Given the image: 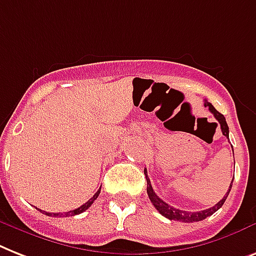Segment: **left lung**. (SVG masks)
I'll return each mask as SVG.
<instances>
[{
	"label": "left lung",
	"instance_id": "obj_1",
	"mask_svg": "<svg viewBox=\"0 0 256 256\" xmlns=\"http://www.w3.org/2000/svg\"><path fill=\"white\" fill-rule=\"evenodd\" d=\"M204 106L209 108L210 113L214 116V118L218 121V124H221L222 134L225 135L226 138L229 139V126H228V124H226L225 117H224V116H222V114L220 113L218 110H216V108L213 106L210 102H208L206 100H205V102H204ZM144 175H146V178H147V194H148L151 202L154 204V206L156 208V210L159 212L162 216H164L166 218H168V220H174V221H182V222L202 221V220H205L206 217H209V216H212L213 213H216V212H217L218 209L222 206V205H224V202H225V200H226V197L229 196V192H230V189H232V184H230V186H229V190H228V193L225 194V197H224V198H222L220 202L216 204L214 206H212V208H209V209H205V210H200V212H186V210H180V209H176V208L171 206V205H168L167 202H164L160 197L158 196L156 193L154 192L152 186H151V182H150V178H147L146 170H144Z\"/></svg>",
	"mask_w": 256,
	"mask_h": 256
}]
</instances>
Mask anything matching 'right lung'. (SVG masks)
Wrapping results in <instances>:
<instances>
[{
    "label": "right lung",
    "instance_id": "add662e5",
    "mask_svg": "<svg viewBox=\"0 0 256 256\" xmlns=\"http://www.w3.org/2000/svg\"><path fill=\"white\" fill-rule=\"evenodd\" d=\"M100 192H101V186H100V189L97 190V192L93 194V197L90 198V200H88L84 204V205H81L80 208H78V209H74V210H70V212H66V213H48V212H43L40 210V209H38V210L43 212L46 216H50V217H70V216H76V214H80V213H82V212H85L86 209H88L90 205H92L93 202H94V200L98 197Z\"/></svg>",
    "mask_w": 256,
    "mask_h": 256
}]
</instances>
